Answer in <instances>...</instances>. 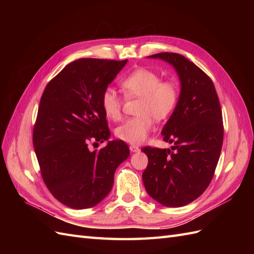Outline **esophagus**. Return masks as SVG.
I'll list each match as a JSON object with an SVG mask.
<instances>
[{
  "label": "esophagus",
  "mask_w": 254,
  "mask_h": 254,
  "mask_svg": "<svg viewBox=\"0 0 254 254\" xmlns=\"http://www.w3.org/2000/svg\"><path fill=\"white\" fill-rule=\"evenodd\" d=\"M129 149H130V151H132V152H139L141 149L137 147V146H135V145H130V147H129Z\"/></svg>",
  "instance_id": "34e87169"
}]
</instances>
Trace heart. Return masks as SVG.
Here are the masks:
<instances>
[{
  "instance_id": "obj_1",
  "label": "heart",
  "mask_w": 254,
  "mask_h": 254,
  "mask_svg": "<svg viewBox=\"0 0 254 254\" xmlns=\"http://www.w3.org/2000/svg\"><path fill=\"white\" fill-rule=\"evenodd\" d=\"M121 87L128 97H140V117L125 121L115 134L120 140L130 144H142L153 127V118H167L178 102V89L173 82L161 81L155 71L140 67L122 80ZM101 105L107 118L119 121L122 118L123 101L117 91L108 88L104 91Z\"/></svg>"
}]
</instances>
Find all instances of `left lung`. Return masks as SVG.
I'll return each instance as SVG.
<instances>
[{"label":"left lung","mask_w":254,"mask_h":254,"mask_svg":"<svg viewBox=\"0 0 254 254\" xmlns=\"http://www.w3.org/2000/svg\"><path fill=\"white\" fill-rule=\"evenodd\" d=\"M147 58L163 60L178 75L180 94L161 134L167 149L144 147L148 165L142 178L148 195L164 206L194 201L209 187L224 140L222 114L214 84L202 70L176 53Z\"/></svg>","instance_id":"8db88e82"}]
</instances>
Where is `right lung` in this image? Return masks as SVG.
<instances>
[{"label":"right lung","instance_id":"obj_1","mask_svg":"<svg viewBox=\"0 0 254 254\" xmlns=\"http://www.w3.org/2000/svg\"><path fill=\"white\" fill-rule=\"evenodd\" d=\"M81 58L64 66L45 87L33 143L41 175L53 196L72 209H88L110 193L114 173L129 157L123 141L91 152L90 141L109 140L104 91L127 64Z\"/></svg>","mask_w":254,"mask_h":254}]
</instances>
